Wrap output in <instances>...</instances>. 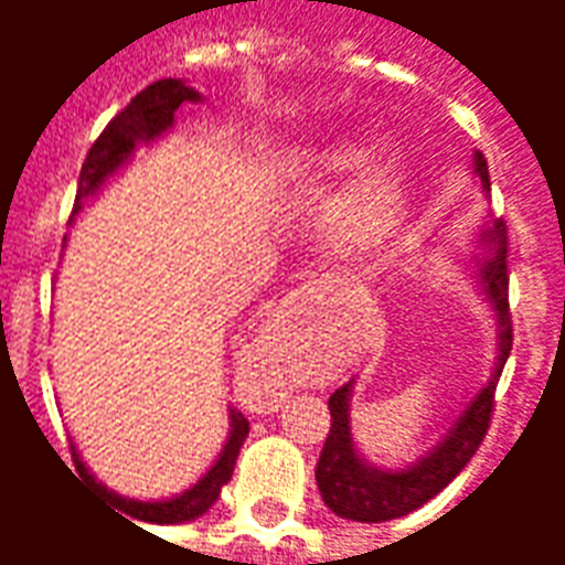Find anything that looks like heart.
<instances>
[{
  "label": "heart",
  "mask_w": 565,
  "mask_h": 565,
  "mask_svg": "<svg viewBox=\"0 0 565 565\" xmlns=\"http://www.w3.org/2000/svg\"><path fill=\"white\" fill-rule=\"evenodd\" d=\"M408 174L396 160L372 166L363 181L344 196V226L356 235H375L387 230L403 211Z\"/></svg>",
  "instance_id": "obj_1"
}]
</instances>
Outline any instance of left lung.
<instances>
[{
	"mask_svg": "<svg viewBox=\"0 0 565 565\" xmlns=\"http://www.w3.org/2000/svg\"><path fill=\"white\" fill-rule=\"evenodd\" d=\"M472 172L484 193H490V174L481 150H475ZM478 254H475V278L484 299L497 311V363L481 391L466 403L460 417L448 426V433L438 438L433 448L420 454L412 466L403 469H381L372 466L351 436V396L354 381L330 396V436L320 450L318 490L332 514L344 521L381 523L403 518L408 511L420 509L424 502L441 493L445 487L462 472V466L472 460L478 445L484 441L490 415H493V393L502 375V366L511 354V315H509V233L505 223L490 221L478 233Z\"/></svg>",
	"mask_w": 565,
	"mask_h": 565,
	"instance_id": "obj_1",
	"label": "left lung"
}]
</instances>
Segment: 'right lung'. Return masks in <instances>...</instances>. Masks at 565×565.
Instances as JSON below:
<instances>
[{"mask_svg": "<svg viewBox=\"0 0 565 565\" xmlns=\"http://www.w3.org/2000/svg\"><path fill=\"white\" fill-rule=\"evenodd\" d=\"M202 96L193 87H186L181 78H162L153 81L150 87L132 99V103L120 111V115L103 129V136L96 139V145L87 153V160L81 166V178H78V196H75V209H72V217L78 214L87 202H90L105 184L108 178H115L129 160L139 145H150L157 141L162 132H169L174 124V111L181 108L184 103H199ZM247 417L242 412L230 408V436H226V445L217 454V460L211 466L209 472L199 478L196 484L184 490V493H174L169 499H153V502H141V499H129L120 497L115 490H108L103 481H96V475L87 469V462L81 460V454L72 445V460H75V469L78 475L93 484L105 499H111V505L117 511H124L129 518L145 523H184V521H196L202 518L205 511L217 502L221 497V487L233 478L235 469V457L238 450L245 445L247 438ZM120 514V518H124ZM132 523V521H129Z\"/></svg>", "mask_w": 565, "mask_h": 565, "instance_id": "1", "label": "right lung"}]
</instances>
